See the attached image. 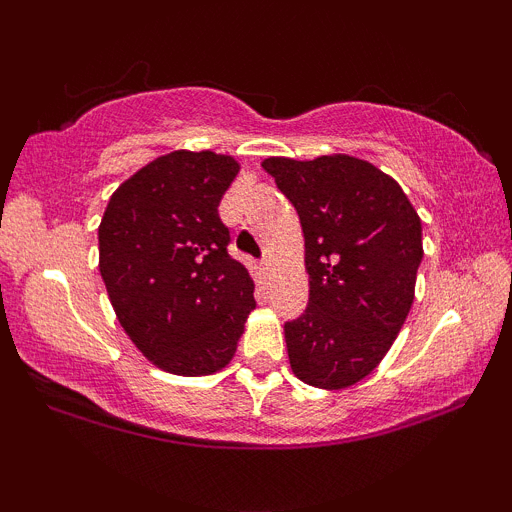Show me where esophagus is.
Segmentation results:
<instances>
[{
    "label": "esophagus",
    "mask_w": 512,
    "mask_h": 512,
    "mask_svg": "<svg viewBox=\"0 0 512 512\" xmlns=\"http://www.w3.org/2000/svg\"><path fill=\"white\" fill-rule=\"evenodd\" d=\"M260 269H262V274L269 272V260H267V257H264V260L260 262Z\"/></svg>",
    "instance_id": "obj_1"
}]
</instances>
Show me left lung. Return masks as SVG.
<instances>
[{
    "mask_svg": "<svg viewBox=\"0 0 512 512\" xmlns=\"http://www.w3.org/2000/svg\"><path fill=\"white\" fill-rule=\"evenodd\" d=\"M262 168L301 219L308 308L286 322L293 373L342 390L383 361L414 303L424 245L402 187L361 158H264Z\"/></svg>",
    "mask_w": 512,
    "mask_h": 512,
    "instance_id": "obj_1",
    "label": "left lung"
}]
</instances>
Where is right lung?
Wrapping results in <instances>:
<instances>
[{
    "label": "right lung",
    "instance_id": "obj_1",
    "mask_svg": "<svg viewBox=\"0 0 512 512\" xmlns=\"http://www.w3.org/2000/svg\"><path fill=\"white\" fill-rule=\"evenodd\" d=\"M238 161L173 151L122 182L98 226V269L137 349L175 375H211L255 310L248 269L228 255L219 202Z\"/></svg>",
    "mask_w": 512,
    "mask_h": 512
}]
</instances>
